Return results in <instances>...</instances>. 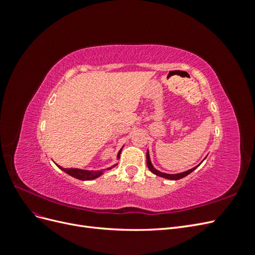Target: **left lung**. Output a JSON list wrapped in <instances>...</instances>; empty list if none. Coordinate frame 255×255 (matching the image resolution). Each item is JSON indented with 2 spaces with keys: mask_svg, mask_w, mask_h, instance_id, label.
Returning <instances> with one entry per match:
<instances>
[{
  "mask_svg": "<svg viewBox=\"0 0 255 255\" xmlns=\"http://www.w3.org/2000/svg\"><path fill=\"white\" fill-rule=\"evenodd\" d=\"M146 165H148V167H149L151 172H153L154 174H156V175H158V176H163V177H165V179H169V180H180V179H182V177L186 176L187 174H189L190 172L194 171L195 169L198 167V166H197V167H195V168L189 169V170H187V171L182 172V173H177V174H167V173H163V172H160V171L156 170V169L152 166L151 160H150V156H149V152H146Z\"/></svg>",
  "mask_w": 255,
  "mask_h": 255,
  "instance_id": "1",
  "label": "left lung"
}]
</instances>
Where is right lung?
Returning <instances> with one entry per match:
<instances>
[{"label":"right lung","mask_w":255,"mask_h":255,"mask_svg":"<svg viewBox=\"0 0 255 255\" xmlns=\"http://www.w3.org/2000/svg\"><path fill=\"white\" fill-rule=\"evenodd\" d=\"M121 152V151H120ZM120 152L118 154V157L120 156ZM61 170H64L66 173L70 174L73 177H76V179L82 180V181H89V180H94L96 177H98L99 175H101L102 172L100 171H88V170H82V169H78V168H63L58 166Z\"/></svg>","instance_id":"1"}]
</instances>
